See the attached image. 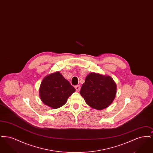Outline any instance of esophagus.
<instances>
[{
    "instance_id": "obj_1",
    "label": "esophagus",
    "mask_w": 153,
    "mask_h": 153,
    "mask_svg": "<svg viewBox=\"0 0 153 153\" xmlns=\"http://www.w3.org/2000/svg\"><path fill=\"white\" fill-rule=\"evenodd\" d=\"M75 89H76V90L77 92H79L80 89V85H76V86H75Z\"/></svg>"
}]
</instances>
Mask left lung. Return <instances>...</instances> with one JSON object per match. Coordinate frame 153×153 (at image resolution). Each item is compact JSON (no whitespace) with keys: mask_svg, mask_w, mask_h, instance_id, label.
Here are the masks:
<instances>
[{"mask_svg":"<svg viewBox=\"0 0 153 153\" xmlns=\"http://www.w3.org/2000/svg\"><path fill=\"white\" fill-rule=\"evenodd\" d=\"M80 94L91 107L102 110L113 102L117 94V85L109 76L89 73L82 84Z\"/></svg>","mask_w":153,"mask_h":153,"instance_id":"1","label":"left lung"}]
</instances>
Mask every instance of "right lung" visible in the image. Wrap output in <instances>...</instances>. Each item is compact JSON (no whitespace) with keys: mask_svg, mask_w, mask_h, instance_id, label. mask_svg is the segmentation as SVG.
Here are the masks:
<instances>
[{"mask_svg":"<svg viewBox=\"0 0 153 153\" xmlns=\"http://www.w3.org/2000/svg\"><path fill=\"white\" fill-rule=\"evenodd\" d=\"M76 89L59 72L51 73L42 81L39 97L44 104L57 109L65 104Z\"/></svg>","mask_w":153,"mask_h":153,"instance_id":"right-lung-1","label":"right lung"}]
</instances>
